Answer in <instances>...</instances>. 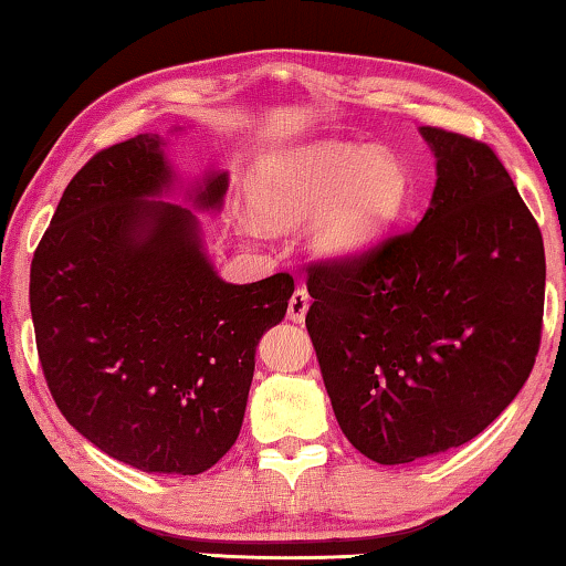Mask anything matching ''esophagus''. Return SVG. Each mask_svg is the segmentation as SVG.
I'll list each match as a JSON object with an SVG mask.
<instances>
[{
  "instance_id": "1",
  "label": "esophagus",
  "mask_w": 566,
  "mask_h": 566,
  "mask_svg": "<svg viewBox=\"0 0 566 566\" xmlns=\"http://www.w3.org/2000/svg\"><path fill=\"white\" fill-rule=\"evenodd\" d=\"M308 304H312V296H308V291L301 285V289L293 291V296L289 301V319L291 322H304V316L308 312Z\"/></svg>"
}]
</instances>
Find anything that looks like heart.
Listing matches in <instances>:
<instances>
[{"label": "heart", "instance_id": "obj_1", "mask_svg": "<svg viewBox=\"0 0 566 566\" xmlns=\"http://www.w3.org/2000/svg\"><path fill=\"white\" fill-rule=\"evenodd\" d=\"M252 200L273 223L316 221L312 244L329 260H353L389 237L409 203V175L389 151L324 144L265 159L254 169Z\"/></svg>", "mask_w": 566, "mask_h": 566}]
</instances>
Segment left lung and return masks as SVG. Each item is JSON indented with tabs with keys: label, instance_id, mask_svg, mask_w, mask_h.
Wrapping results in <instances>:
<instances>
[{
	"label": "left lung",
	"instance_id": "left-lung-1",
	"mask_svg": "<svg viewBox=\"0 0 566 566\" xmlns=\"http://www.w3.org/2000/svg\"><path fill=\"white\" fill-rule=\"evenodd\" d=\"M430 208L353 260L308 265L306 329L345 438L370 461L459 448L528 381L544 324L541 229L497 154L436 126Z\"/></svg>",
	"mask_w": 566,
	"mask_h": 566
}]
</instances>
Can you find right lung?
I'll return each instance as SVG.
<instances>
[{"label":"right lung","mask_w":566,"mask_h":566,"mask_svg":"<svg viewBox=\"0 0 566 566\" xmlns=\"http://www.w3.org/2000/svg\"><path fill=\"white\" fill-rule=\"evenodd\" d=\"M157 134L97 151L66 185L30 265L38 358L66 422L149 474H200L242 430L260 337L293 277L216 275ZM227 175L196 192L221 208Z\"/></svg>","instance_id":"1"}]
</instances>
